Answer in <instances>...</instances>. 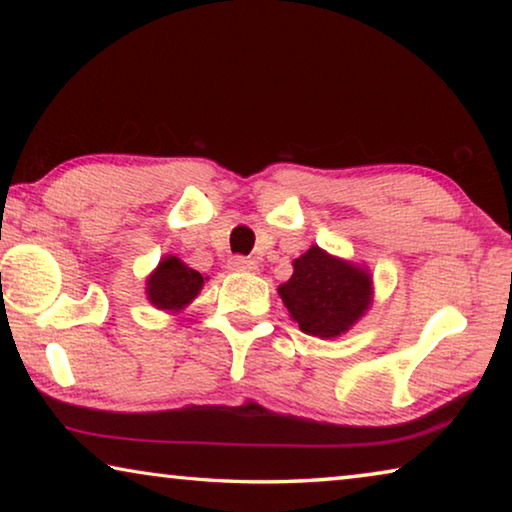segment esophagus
Masks as SVG:
<instances>
[{
  "label": "esophagus",
  "instance_id": "34e87169",
  "mask_svg": "<svg viewBox=\"0 0 512 512\" xmlns=\"http://www.w3.org/2000/svg\"><path fill=\"white\" fill-rule=\"evenodd\" d=\"M228 268H230V271H237V273H257L259 264L250 257H232L228 262Z\"/></svg>",
  "mask_w": 512,
  "mask_h": 512
}]
</instances>
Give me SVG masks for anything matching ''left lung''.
Segmentation results:
<instances>
[{
    "instance_id": "8db88e82",
    "label": "left lung",
    "mask_w": 512,
    "mask_h": 512,
    "mask_svg": "<svg viewBox=\"0 0 512 512\" xmlns=\"http://www.w3.org/2000/svg\"><path fill=\"white\" fill-rule=\"evenodd\" d=\"M277 293L302 332L327 341L350 332L366 316L375 287L366 264L311 246L293 259V275Z\"/></svg>"
}]
</instances>
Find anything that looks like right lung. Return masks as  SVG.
Here are the masks:
<instances>
[{"label": "right lung", "mask_w": 512, "mask_h": 512, "mask_svg": "<svg viewBox=\"0 0 512 512\" xmlns=\"http://www.w3.org/2000/svg\"><path fill=\"white\" fill-rule=\"evenodd\" d=\"M207 280L210 277L194 271L180 257L164 255L160 264L146 275V300L167 314H180L196 300Z\"/></svg>", "instance_id": "obj_1"}]
</instances>
